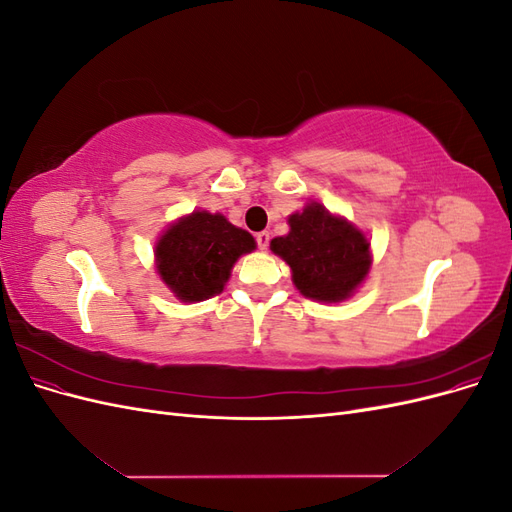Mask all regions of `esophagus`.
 <instances>
[{
    "instance_id": "1",
    "label": "esophagus",
    "mask_w": 512,
    "mask_h": 512,
    "mask_svg": "<svg viewBox=\"0 0 512 512\" xmlns=\"http://www.w3.org/2000/svg\"><path fill=\"white\" fill-rule=\"evenodd\" d=\"M269 232L267 230H262V232H258V235H256V243H258V247H260V250H267V245H269Z\"/></svg>"
}]
</instances>
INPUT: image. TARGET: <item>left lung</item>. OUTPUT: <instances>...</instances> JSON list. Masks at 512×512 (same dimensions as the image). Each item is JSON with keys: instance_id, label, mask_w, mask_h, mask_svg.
Segmentation results:
<instances>
[{"instance_id": "1", "label": "left lung", "mask_w": 512, "mask_h": 512, "mask_svg": "<svg viewBox=\"0 0 512 512\" xmlns=\"http://www.w3.org/2000/svg\"><path fill=\"white\" fill-rule=\"evenodd\" d=\"M288 226V235L271 241V252L290 267L294 288L318 303L350 299L374 260L365 232L316 200L288 215Z\"/></svg>"}]
</instances>
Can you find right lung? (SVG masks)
Returning <instances> with one entry per match:
<instances>
[{"mask_svg": "<svg viewBox=\"0 0 512 512\" xmlns=\"http://www.w3.org/2000/svg\"><path fill=\"white\" fill-rule=\"evenodd\" d=\"M254 250V237L226 215L194 209L162 232L153 256L166 288L181 303H198L220 294L235 262Z\"/></svg>", "mask_w": 512, "mask_h": 512, "instance_id": "right-lung-1", "label": "right lung"}]
</instances>
